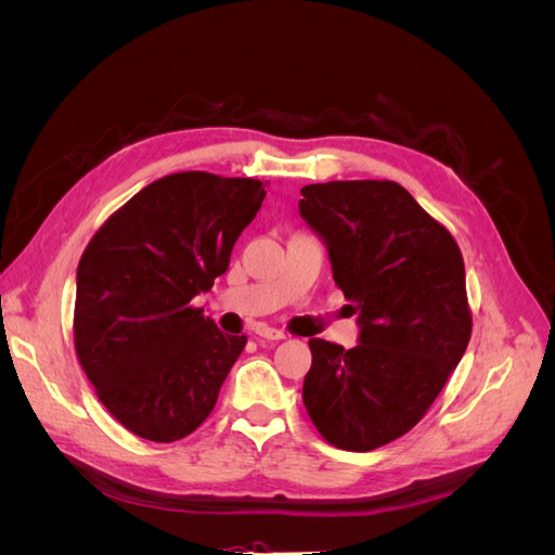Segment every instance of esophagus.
Here are the masks:
<instances>
[{
  "label": "esophagus",
  "instance_id": "1",
  "mask_svg": "<svg viewBox=\"0 0 555 555\" xmlns=\"http://www.w3.org/2000/svg\"><path fill=\"white\" fill-rule=\"evenodd\" d=\"M257 335H259V338H263V340H284V338H287V335H284L282 331L271 328V326H259Z\"/></svg>",
  "mask_w": 555,
  "mask_h": 555
}]
</instances>
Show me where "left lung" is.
<instances>
[{"instance_id":"8db88e82","label":"left lung","mask_w":555,"mask_h":555,"mask_svg":"<svg viewBox=\"0 0 555 555\" xmlns=\"http://www.w3.org/2000/svg\"><path fill=\"white\" fill-rule=\"evenodd\" d=\"M300 194L361 324L351 349L310 338L304 402L328 444L373 451L422 422L469 343L463 255L393 180H331Z\"/></svg>"}]
</instances>
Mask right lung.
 <instances>
[{
	"instance_id": "add662e5",
	"label": "right lung",
	"mask_w": 555,
	"mask_h": 555,
	"mask_svg": "<svg viewBox=\"0 0 555 555\" xmlns=\"http://www.w3.org/2000/svg\"><path fill=\"white\" fill-rule=\"evenodd\" d=\"M266 184L182 171L150 182L96 229L78 263L74 347L102 405L150 442L188 438L212 412L247 335L217 331L192 298L229 268Z\"/></svg>"
}]
</instances>
